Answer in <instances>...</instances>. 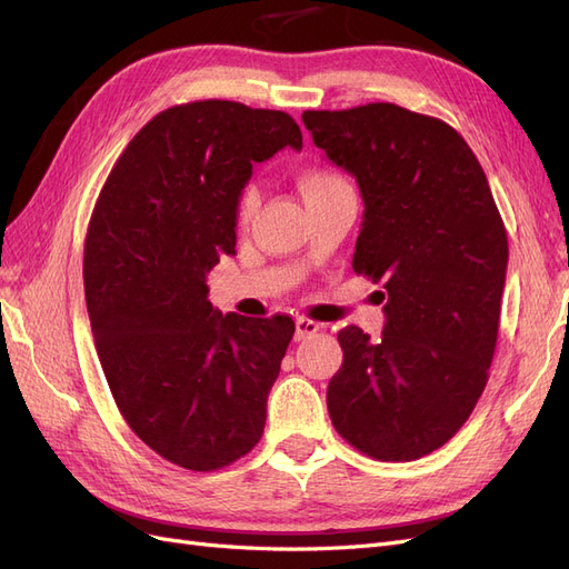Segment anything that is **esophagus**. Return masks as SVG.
<instances>
[{
	"label": "esophagus",
	"mask_w": 569,
	"mask_h": 569,
	"mask_svg": "<svg viewBox=\"0 0 569 569\" xmlns=\"http://www.w3.org/2000/svg\"><path fill=\"white\" fill-rule=\"evenodd\" d=\"M295 327H297V332H295V339H297V341L308 339V337H313V335L320 332V325L313 322V320H308V318H297Z\"/></svg>",
	"instance_id": "obj_1"
}]
</instances>
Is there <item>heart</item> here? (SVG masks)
Instances as JSON below:
<instances>
[{
	"label": "heart",
	"mask_w": 569,
	"mask_h": 569,
	"mask_svg": "<svg viewBox=\"0 0 569 569\" xmlns=\"http://www.w3.org/2000/svg\"><path fill=\"white\" fill-rule=\"evenodd\" d=\"M347 184V180H341L337 173H332V170H325V168H308L301 173L299 178V189L301 194L306 199V203H311L325 194L335 192V189ZM258 206V194L253 187H247L244 194L239 197V203H237V222L239 226H247V222L251 220L253 211Z\"/></svg>",
	"instance_id": "1"
}]
</instances>
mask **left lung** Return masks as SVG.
<instances>
[{
	"mask_svg": "<svg viewBox=\"0 0 569 569\" xmlns=\"http://www.w3.org/2000/svg\"><path fill=\"white\" fill-rule=\"evenodd\" d=\"M313 144L356 178L353 270L382 282L385 330L349 325L327 387L337 432L377 460L437 451L489 380L508 237L485 170L443 120L396 104L303 111Z\"/></svg>",
	"mask_w": 569,
	"mask_h": 569,
	"instance_id": "8db88e82",
	"label": "left lung"
}]
</instances>
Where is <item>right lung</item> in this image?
Wrapping results in <instances>:
<instances>
[{"label": "right lung", "instance_id": "1", "mask_svg": "<svg viewBox=\"0 0 569 569\" xmlns=\"http://www.w3.org/2000/svg\"><path fill=\"white\" fill-rule=\"evenodd\" d=\"M284 147H303L284 111L170 107L132 137L92 211L82 278L101 370L132 432L184 470L253 449L295 337L289 316H222L206 299L253 166Z\"/></svg>", "mask_w": 569, "mask_h": 569}]
</instances>
